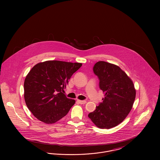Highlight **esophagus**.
Returning a JSON list of instances; mask_svg holds the SVG:
<instances>
[{"mask_svg":"<svg viewBox=\"0 0 160 160\" xmlns=\"http://www.w3.org/2000/svg\"><path fill=\"white\" fill-rule=\"evenodd\" d=\"M77 101H78V102L80 104H84L86 103V101H82V100H79V99H78Z\"/></svg>","mask_w":160,"mask_h":160,"instance_id":"obj_1","label":"esophagus"}]
</instances>
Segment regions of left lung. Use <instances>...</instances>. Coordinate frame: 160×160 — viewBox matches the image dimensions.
Wrapping results in <instances>:
<instances>
[{
  "label": "left lung",
  "mask_w": 160,
  "mask_h": 160,
  "mask_svg": "<svg viewBox=\"0 0 160 160\" xmlns=\"http://www.w3.org/2000/svg\"><path fill=\"white\" fill-rule=\"evenodd\" d=\"M93 72L99 78L104 98L88 117L99 128L110 129L121 123L129 114L136 91L132 80L118 65L99 61L95 64Z\"/></svg>",
  "instance_id": "8db88e82"
}]
</instances>
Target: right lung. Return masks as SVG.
<instances>
[{"label":"right lung","instance_id":"right-lung-1","mask_svg":"<svg viewBox=\"0 0 160 160\" xmlns=\"http://www.w3.org/2000/svg\"><path fill=\"white\" fill-rule=\"evenodd\" d=\"M82 63L47 61L36 64L26 77L24 98L26 106L39 121L47 124L58 122L75 104L63 89Z\"/></svg>","mask_w":160,"mask_h":160}]
</instances>
